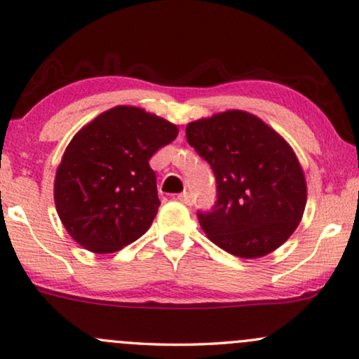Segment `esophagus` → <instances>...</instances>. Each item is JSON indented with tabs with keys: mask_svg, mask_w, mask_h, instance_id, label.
<instances>
[{
	"mask_svg": "<svg viewBox=\"0 0 359 359\" xmlns=\"http://www.w3.org/2000/svg\"><path fill=\"white\" fill-rule=\"evenodd\" d=\"M178 201L183 202V204H186V205L194 204V199H192V196L189 194V192H183V194H180L178 196Z\"/></svg>",
	"mask_w": 359,
	"mask_h": 359,
	"instance_id": "esophagus-1",
	"label": "esophagus"
}]
</instances>
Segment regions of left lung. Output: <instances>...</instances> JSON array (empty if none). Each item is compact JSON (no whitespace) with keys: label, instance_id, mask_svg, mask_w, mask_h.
Wrapping results in <instances>:
<instances>
[{"label":"left lung","instance_id":"obj_1","mask_svg":"<svg viewBox=\"0 0 359 359\" xmlns=\"http://www.w3.org/2000/svg\"><path fill=\"white\" fill-rule=\"evenodd\" d=\"M186 139L215 176V204L197 210L210 241L246 259L282 246L306 207L303 170L287 141L240 110L189 123Z\"/></svg>","mask_w":359,"mask_h":359}]
</instances>
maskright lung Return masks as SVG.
Masks as SVG:
<instances>
[{
  "mask_svg": "<svg viewBox=\"0 0 359 359\" xmlns=\"http://www.w3.org/2000/svg\"><path fill=\"white\" fill-rule=\"evenodd\" d=\"M178 128L136 107H115L81 129L55 178L67 233L92 252H115L152 225L160 201L149 160Z\"/></svg>",
  "mask_w": 359,
  "mask_h": 359,
  "instance_id": "right-lung-1",
  "label": "right lung"
}]
</instances>
